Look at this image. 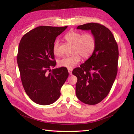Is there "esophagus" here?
Here are the masks:
<instances>
[{"instance_id": "obj_1", "label": "esophagus", "mask_w": 134, "mask_h": 134, "mask_svg": "<svg viewBox=\"0 0 134 134\" xmlns=\"http://www.w3.org/2000/svg\"><path fill=\"white\" fill-rule=\"evenodd\" d=\"M72 69L68 68V71H69V74H70V75L72 74Z\"/></svg>"}]
</instances>
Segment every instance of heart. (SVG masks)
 <instances>
[{"label":"heart","mask_w":134,"mask_h":134,"mask_svg":"<svg viewBox=\"0 0 134 134\" xmlns=\"http://www.w3.org/2000/svg\"><path fill=\"white\" fill-rule=\"evenodd\" d=\"M68 42L73 44L72 53L71 56H64L58 60V65L61 67L72 68L78 64L80 60V56L84 59L90 58L95 50L96 39L91 32L83 34L80 32L71 31L64 36ZM60 42L56 39L53 46L54 54L59 55Z\"/></svg>","instance_id":"b5f03b06"}]
</instances>
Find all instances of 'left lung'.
<instances>
[{
	"instance_id": "left-lung-1",
	"label": "left lung",
	"mask_w": 134,
	"mask_h": 134,
	"mask_svg": "<svg viewBox=\"0 0 134 134\" xmlns=\"http://www.w3.org/2000/svg\"><path fill=\"white\" fill-rule=\"evenodd\" d=\"M78 29L91 30L96 39L92 56L72 73L77 77L76 95L84 103L101 102L110 92L118 70L119 48L111 31L98 23L79 26Z\"/></svg>"
}]
</instances>
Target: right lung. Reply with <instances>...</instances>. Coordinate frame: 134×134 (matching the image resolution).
I'll return each instance as SVG.
<instances>
[{"label": "right lung", "mask_w": 134, "mask_h": 134, "mask_svg": "<svg viewBox=\"0 0 134 134\" xmlns=\"http://www.w3.org/2000/svg\"><path fill=\"white\" fill-rule=\"evenodd\" d=\"M67 27L39 26L28 32L19 42L17 63L21 82L27 94L37 104L55 102L69 76L66 68L50 69L56 64L54 42Z\"/></svg>", "instance_id": "right-lung-1"}]
</instances>
